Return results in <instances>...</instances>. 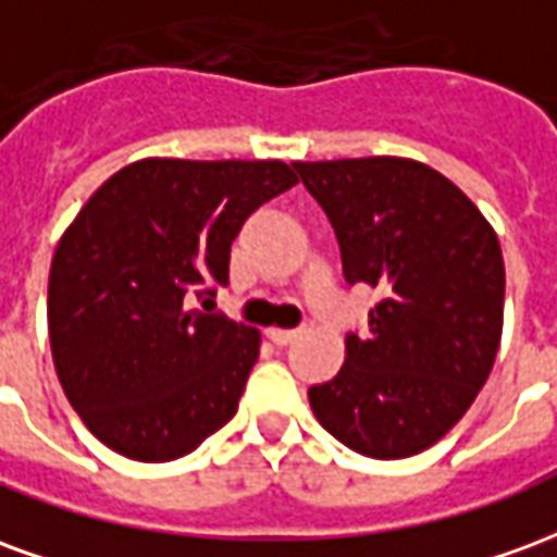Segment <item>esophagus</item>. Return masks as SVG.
<instances>
[{
  "label": "esophagus",
  "mask_w": 557,
  "mask_h": 557,
  "mask_svg": "<svg viewBox=\"0 0 557 557\" xmlns=\"http://www.w3.org/2000/svg\"><path fill=\"white\" fill-rule=\"evenodd\" d=\"M268 337H271V343H277V346H289L292 339L298 337V331H292V327H271Z\"/></svg>",
  "instance_id": "34e87169"
}]
</instances>
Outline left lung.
I'll return each mask as SVG.
<instances>
[{"instance_id": "8db88e82", "label": "left lung", "mask_w": 557, "mask_h": 557, "mask_svg": "<svg viewBox=\"0 0 557 557\" xmlns=\"http://www.w3.org/2000/svg\"><path fill=\"white\" fill-rule=\"evenodd\" d=\"M295 170L337 232L346 280L385 292L370 334L346 337L339 373L310 387V409L355 454H420L471 409L502 346L498 235L420 160H298Z\"/></svg>"}]
</instances>
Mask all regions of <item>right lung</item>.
I'll return each instance as SVG.
<instances>
[{
  "mask_svg": "<svg viewBox=\"0 0 557 557\" xmlns=\"http://www.w3.org/2000/svg\"><path fill=\"white\" fill-rule=\"evenodd\" d=\"M283 160L143 158L110 175L55 244L47 327L59 385L115 454L170 462L238 411L262 334L187 310L230 280V247Z\"/></svg>",
  "mask_w": 557,
  "mask_h": 557,
  "instance_id": "1",
  "label": "right lung"
}]
</instances>
